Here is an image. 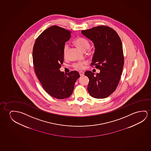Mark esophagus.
Wrapping results in <instances>:
<instances>
[{"mask_svg":"<svg viewBox=\"0 0 151 151\" xmlns=\"http://www.w3.org/2000/svg\"><path fill=\"white\" fill-rule=\"evenodd\" d=\"M79 75H80L81 76H83L84 75V72H79Z\"/></svg>","mask_w":151,"mask_h":151,"instance_id":"obj_1","label":"esophagus"}]
</instances>
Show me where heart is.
<instances>
[{
    "mask_svg": "<svg viewBox=\"0 0 151 151\" xmlns=\"http://www.w3.org/2000/svg\"><path fill=\"white\" fill-rule=\"evenodd\" d=\"M74 43L78 48H79L81 51L83 52H85L88 50L90 48V42L87 39H86L83 37H78L76 40H75ZM69 48V46L68 44H65L63 47V54L64 58L67 57V53H68V49ZM86 64V62L85 61L78 62L74 64L73 66L76 69L78 70H82L83 68V66Z\"/></svg>",
    "mask_w": 151,
    "mask_h": 151,
    "instance_id": "1",
    "label": "heart"
}]
</instances>
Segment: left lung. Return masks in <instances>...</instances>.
Listing matches in <instances>:
<instances>
[{
    "mask_svg": "<svg viewBox=\"0 0 151 151\" xmlns=\"http://www.w3.org/2000/svg\"><path fill=\"white\" fill-rule=\"evenodd\" d=\"M81 33L94 44L91 65L100 70L96 75L91 71L85 73L89 79L88 91L94 98H107L116 90L122 74L124 58L120 37L113 29L104 25Z\"/></svg>",
    "mask_w": 151,
    "mask_h": 151,
    "instance_id": "left-lung-1",
    "label": "left lung"
}]
</instances>
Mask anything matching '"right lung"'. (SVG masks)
<instances>
[{
	"label": "right lung",
	"mask_w": 151,
	"mask_h": 151,
	"mask_svg": "<svg viewBox=\"0 0 151 151\" xmlns=\"http://www.w3.org/2000/svg\"><path fill=\"white\" fill-rule=\"evenodd\" d=\"M71 32L52 26L38 37L34 45L33 64L36 74L44 90L55 98H68L80 77L77 71L64 74L60 68L63 62V50Z\"/></svg>",
	"instance_id": "1"
}]
</instances>
